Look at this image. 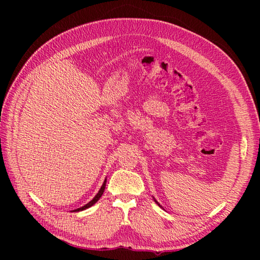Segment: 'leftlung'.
I'll return each instance as SVG.
<instances>
[{"label": "left lung", "instance_id": "obj_1", "mask_svg": "<svg viewBox=\"0 0 260 260\" xmlns=\"http://www.w3.org/2000/svg\"><path fill=\"white\" fill-rule=\"evenodd\" d=\"M155 202H156V203H157V204H158V202H157V201H155ZM158 205H159V204H158ZM159 206H160V205H159Z\"/></svg>", "mask_w": 260, "mask_h": 260}]
</instances>
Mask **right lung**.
Wrapping results in <instances>:
<instances>
[{
	"instance_id": "add662e5",
	"label": "right lung",
	"mask_w": 260,
	"mask_h": 260,
	"mask_svg": "<svg viewBox=\"0 0 260 260\" xmlns=\"http://www.w3.org/2000/svg\"><path fill=\"white\" fill-rule=\"evenodd\" d=\"M105 183H107V180H105V181L103 182V184H102V187H101V189H100V191L98 192V195H96L93 200H91L89 203L88 204H86L85 206H82V208H80V209H77V210H74L76 211V212H78V211H82V210H86V209H88V208H90L91 205H94L96 202H98L100 199H101V196L103 195V192H104V189H105Z\"/></svg>"
}]
</instances>
